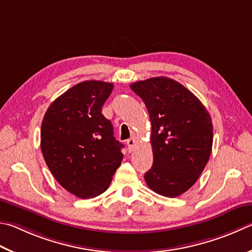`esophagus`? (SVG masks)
I'll use <instances>...</instances> for the list:
<instances>
[{"instance_id": "esophagus-1", "label": "esophagus", "mask_w": 252, "mask_h": 252, "mask_svg": "<svg viewBox=\"0 0 252 252\" xmlns=\"http://www.w3.org/2000/svg\"><path fill=\"white\" fill-rule=\"evenodd\" d=\"M126 144H127V149H129L130 151L133 150L134 145H135V139L134 138H130L129 140L126 141Z\"/></svg>"}]
</instances>
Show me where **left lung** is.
Returning <instances> with one entry per match:
<instances>
[{
  "label": "left lung",
  "instance_id": "1",
  "mask_svg": "<svg viewBox=\"0 0 252 252\" xmlns=\"http://www.w3.org/2000/svg\"><path fill=\"white\" fill-rule=\"evenodd\" d=\"M130 87L145 103L152 126L153 165L144 180L155 193L177 197L195 184L208 162L212 118L194 94L167 77Z\"/></svg>",
  "mask_w": 252,
  "mask_h": 252
}]
</instances>
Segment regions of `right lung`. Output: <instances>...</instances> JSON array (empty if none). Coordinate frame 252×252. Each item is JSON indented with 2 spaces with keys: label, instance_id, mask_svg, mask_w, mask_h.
I'll return each instance as SVG.
<instances>
[{
  "label": "right lung",
  "instance_id": "1",
  "mask_svg": "<svg viewBox=\"0 0 252 252\" xmlns=\"http://www.w3.org/2000/svg\"><path fill=\"white\" fill-rule=\"evenodd\" d=\"M112 89L110 82L82 81L59 95L43 119L45 162L59 184L79 198L107 190L123 158V144L101 113Z\"/></svg>",
  "mask_w": 252,
  "mask_h": 252
}]
</instances>
